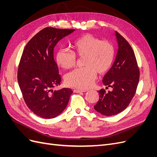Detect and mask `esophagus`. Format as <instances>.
I'll return each instance as SVG.
<instances>
[{
	"mask_svg": "<svg viewBox=\"0 0 157 157\" xmlns=\"http://www.w3.org/2000/svg\"><path fill=\"white\" fill-rule=\"evenodd\" d=\"M74 92H76V93H80V92H86V90H80V89H77L75 88L74 89Z\"/></svg>",
	"mask_w": 157,
	"mask_h": 157,
	"instance_id": "34e87169",
	"label": "esophagus"
}]
</instances>
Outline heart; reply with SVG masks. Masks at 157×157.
I'll return each instance as SVG.
<instances>
[{
	"label": "heart",
	"mask_w": 157,
	"mask_h": 157,
	"mask_svg": "<svg viewBox=\"0 0 157 157\" xmlns=\"http://www.w3.org/2000/svg\"><path fill=\"white\" fill-rule=\"evenodd\" d=\"M72 52L61 49L56 53V62L65 69L73 68L76 63L75 56L82 57L83 66L67 74L65 82L71 86L86 89L91 86L96 72L102 74L113 63L115 49L108 40H101L92 35L86 34L75 39L71 43Z\"/></svg>",
	"instance_id": "b5f03b06"
}]
</instances>
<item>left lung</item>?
I'll return each instance as SVG.
<instances>
[{
    "mask_svg": "<svg viewBox=\"0 0 157 157\" xmlns=\"http://www.w3.org/2000/svg\"><path fill=\"white\" fill-rule=\"evenodd\" d=\"M118 48L111 68L102 82L106 89L98 90L99 99L94 108L105 116H113L124 111L129 105L136 92L140 80V69L134 52L128 42L115 32Z\"/></svg>",
    "mask_w": 157,
    "mask_h": 157,
    "instance_id": "1",
    "label": "left lung"
}]
</instances>
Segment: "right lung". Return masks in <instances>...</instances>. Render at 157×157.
<instances>
[{
    "label": "right lung",
    "instance_id": "obj_1",
    "mask_svg": "<svg viewBox=\"0 0 157 157\" xmlns=\"http://www.w3.org/2000/svg\"><path fill=\"white\" fill-rule=\"evenodd\" d=\"M74 31L46 27L36 33L23 50L18 65L17 82L27 106L40 117L52 118L59 115L73 93L70 88H52L61 81L54 58V47Z\"/></svg>",
    "mask_w": 157,
    "mask_h": 157
}]
</instances>
